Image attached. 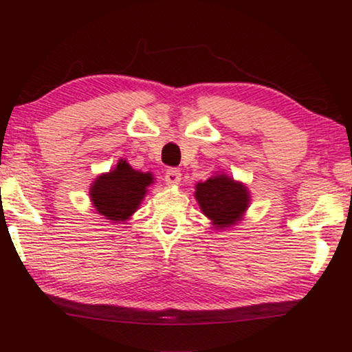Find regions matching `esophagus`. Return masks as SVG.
Here are the masks:
<instances>
[{"label": "esophagus", "mask_w": 352, "mask_h": 352, "mask_svg": "<svg viewBox=\"0 0 352 352\" xmlns=\"http://www.w3.org/2000/svg\"><path fill=\"white\" fill-rule=\"evenodd\" d=\"M165 181L170 186H177L181 182V171L177 168H170L165 173Z\"/></svg>", "instance_id": "1"}]
</instances>
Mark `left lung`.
I'll return each instance as SVG.
<instances>
[{
	"instance_id": "left-lung-1",
	"label": "left lung",
	"mask_w": 352,
	"mask_h": 352,
	"mask_svg": "<svg viewBox=\"0 0 352 352\" xmlns=\"http://www.w3.org/2000/svg\"><path fill=\"white\" fill-rule=\"evenodd\" d=\"M195 200L214 230H227L243 221L251 205V193L243 182L217 171L206 181L197 182Z\"/></svg>"
}]
</instances>
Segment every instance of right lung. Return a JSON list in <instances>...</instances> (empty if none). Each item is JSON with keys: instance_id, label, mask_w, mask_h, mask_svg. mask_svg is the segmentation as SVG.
<instances>
[{"instance_id": "1", "label": "right lung", "mask_w": 352, "mask_h": 352, "mask_svg": "<svg viewBox=\"0 0 352 352\" xmlns=\"http://www.w3.org/2000/svg\"><path fill=\"white\" fill-rule=\"evenodd\" d=\"M154 179L152 173L135 170L125 159H120L113 170L101 173L91 182L90 201L96 212L109 222H125L138 210Z\"/></svg>"}]
</instances>
